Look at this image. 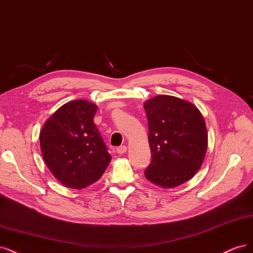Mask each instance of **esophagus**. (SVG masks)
<instances>
[{"label": "esophagus", "instance_id": "esophagus-1", "mask_svg": "<svg viewBox=\"0 0 253 253\" xmlns=\"http://www.w3.org/2000/svg\"><path fill=\"white\" fill-rule=\"evenodd\" d=\"M126 150H127V147H126V146H120V147H118V148H117V152H118L119 154H123V153H125V152H126Z\"/></svg>", "mask_w": 253, "mask_h": 253}]
</instances>
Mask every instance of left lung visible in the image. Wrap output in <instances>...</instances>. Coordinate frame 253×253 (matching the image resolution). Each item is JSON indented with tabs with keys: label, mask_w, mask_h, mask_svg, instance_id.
Wrapping results in <instances>:
<instances>
[{
	"label": "left lung",
	"mask_w": 253,
	"mask_h": 253,
	"mask_svg": "<svg viewBox=\"0 0 253 253\" xmlns=\"http://www.w3.org/2000/svg\"><path fill=\"white\" fill-rule=\"evenodd\" d=\"M148 120L151 163L148 181L163 188L182 185L198 172L205 158L208 134L195 106L172 95H158L144 103Z\"/></svg>",
	"instance_id": "1"
}]
</instances>
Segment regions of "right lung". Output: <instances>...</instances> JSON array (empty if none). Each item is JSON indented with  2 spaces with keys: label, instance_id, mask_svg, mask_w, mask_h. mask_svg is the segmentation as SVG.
Segmentation results:
<instances>
[{
  "label": "right lung",
  "instance_id": "1",
  "mask_svg": "<svg viewBox=\"0 0 253 253\" xmlns=\"http://www.w3.org/2000/svg\"><path fill=\"white\" fill-rule=\"evenodd\" d=\"M97 106L85 100L64 104L40 132L42 156L54 177L72 189L95 183L111 156L93 123Z\"/></svg>",
  "mask_w": 253,
  "mask_h": 253
}]
</instances>
